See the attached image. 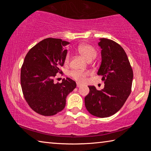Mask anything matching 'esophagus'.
<instances>
[{"label":"esophagus","instance_id":"esophagus-1","mask_svg":"<svg viewBox=\"0 0 151 151\" xmlns=\"http://www.w3.org/2000/svg\"><path fill=\"white\" fill-rule=\"evenodd\" d=\"M82 85L81 83H76V86H77V87H80V86H81Z\"/></svg>","mask_w":151,"mask_h":151}]
</instances>
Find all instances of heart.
Masks as SVG:
<instances>
[{
    "instance_id": "heart-1",
    "label": "heart",
    "mask_w": 151,
    "mask_h": 151,
    "mask_svg": "<svg viewBox=\"0 0 151 151\" xmlns=\"http://www.w3.org/2000/svg\"><path fill=\"white\" fill-rule=\"evenodd\" d=\"M78 51L80 54L83 55V57L88 60H93L94 58H95L97 55L96 50L94 49L92 46L89 45L83 44L79 45L78 47ZM69 60L70 54L69 53H67L65 58V63H68ZM70 75L76 81L80 82V83H83V82L85 81L86 77L88 75V73L87 72H83V71L74 70L71 71L70 73Z\"/></svg>"
}]
</instances>
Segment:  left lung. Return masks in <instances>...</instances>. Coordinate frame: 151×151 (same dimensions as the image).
Segmentation results:
<instances>
[{"mask_svg": "<svg viewBox=\"0 0 151 151\" xmlns=\"http://www.w3.org/2000/svg\"><path fill=\"white\" fill-rule=\"evenodd\" d=\"M98 45L102 49V61L97 75L103 76L104 87L98 91L94 86H88L85 104L91 114L105 118L124 105L131 93L133 72L126 52L118 43L103 38Z\"/></svg>", "mask_w": 151, "mask_h": 151, "instance_id": "obj_1", "label": "left lung"}]
</instances>
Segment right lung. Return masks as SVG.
<instances>
[{
	"label": "right lung",
	"mask_w": 151,
	"mask_h": 151,
	"mask_svg": "<svg viewBox=\"0 0 151 151\" xmlns=\"http://www.w3.org/2000/svg\"><path fill=\"white\" fill-rule=\"evenodd\" d=\"M69 44L60 39L48 38L34 46L24 58L20 71V84L27 103L33 111L43 116H52L63 111L66 96L76 88L70 78L54 83L57 73L63 72Z\"/></svg>",
	"instance_id": "1"
}]
</instances>
